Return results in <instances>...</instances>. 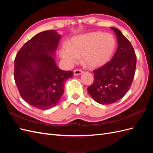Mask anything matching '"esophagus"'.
Wrapping results in <instances>:
<instances>
[{
	"label": "esophagus",
	"instance_id": "1",
	"mask_svg": "<svg viewBox=\"0 0 153 153\" xmlns=\"http://www.w3.org/2000/svg\"><path fill=\"white\" fill-rule=\"evenodd\" d=\"M73 73H74V75H79L83 73V71L82 70H80V69H75V70H74V71H73Z\"/></svg>",
	"mask_w": 153,
	"mask_h": 153
}]
</instances>
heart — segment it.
I'll list each match as a JSON object with an SVG mask.
<instances>
[{"label":"heart","mask_w":153,"mask_h":153,"mask_svg":"<svg viewBox=\"0 0 153 153\" xmlns=\"http://www.w3.org/2000/svg\"><path fill=\"white\" fill-rule=\"evenodd\" d=\"M115 47V40L109 33L90 32L73 38L68 47L60 49V56L69 67L76 63L82 57L85 66L96 68L107 62L112 57Z\"/></svg>","instance_id":"heart-1"}]
</instances>
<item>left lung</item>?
Wrapping results in <instances>:
<instances>
[{
    "mask_svg": "<svg viewBox=\"0 0 153 153\" xmlns=\"http://www.w3.org/2000/svg\"><path fill=\"white\" fill-rule=\"evenodd\" d=\"M116 35L118 47L111 61L93 71L94 80L87 91L101 105L121 100L130 88L135 75L137 57L129 41L122 32L111 27Z\"/></svg>",
    "mask_w": 153,
    "mask_h": 153,
    "instance_id": "8db88e82",
    "label": "left lung"
}]
</instances>
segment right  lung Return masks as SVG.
<instances>
[{
    "label": "right lung",
    "instance_id": "right-lung-1",
    "mask_svg": "<svg viewBox=\"0 0 153 153\" xmlns=\"http://www.w3.org/2000/svg\"><path fill=\"white\" fill-rule=\"evenodd\" d=\"M61 35L56 30L41 32L27 41L15 59L14 77L20 94L27 103L36 108L53 107L61 99L64 84L73 76L63 71L54 57Z\"/></svg>",
    "mask_w": 153,
    "mask_h": 153
}]
</instances>
